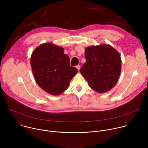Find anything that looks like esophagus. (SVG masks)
I'll return each mask as SVG.
<instances>
[{
	"mask_svg": "<svg viewBox=\"0 0 148 148\" xmlns=\"http://www.w3.org/2000/svg\"><path fill=\"white\" fill-rule=\"evenodd\" d=\"M76 68L77 69V70H78V71H79V70H80V66H79V65L77 66H76Z\"/></svg>",
	"mask_w": 148,
	"mask_h": 148,
	"instance_id": "obj_1",
	"label": "esophagus"
}]
</instances>
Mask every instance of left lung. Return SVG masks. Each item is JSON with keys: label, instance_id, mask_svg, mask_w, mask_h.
<instances>
[{"label": "left lung", "instance_id": "obj_1", "mask_svg": "<svg viewBox=\"0 0 148 148\" xmlns=\"http://www.w3.org/2000/svg\"><path fill=\"white\" fill-rule=\"evenodd\" d=\"M86 62L80 73L89 86L99 93L107 92L118 80L121 58L118 51L110 45L91 46L85 50Z\"/></svg>", "mask_w": 148, "mask_h": 148}]
</instances>
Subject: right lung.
Returning a JSON list of instances; mask_svg holds the SVG:
<instances>
[{
    "mask_svg": "<svg viewBox=\"0 0 148 148\" xmlns=\"http://www.w3.org/2000/svg\"><path fill=\"white\" fill-rule=\"evenodd\" d=\"M70 58L64 49L50 43L41 44L33 51L30 64L38 86L53 95L66 91L78 70L70 66Z\"/></svg>",
    "mask_w": 148,
    "mask_h": 148,
    "instance_id": "add662e5",
    "label": "right lung"
}]
</instances>
